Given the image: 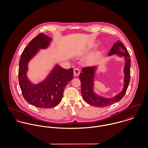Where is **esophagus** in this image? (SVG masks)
<instances>
[{"instance_id": "obj_1", "label": "esophagus", "mask_w": 148, "mask_h": 148, "mask_svg": "<svg viewBox=\"0 0 148 148\" xmlns=\"http://www.w3.org/2000/svg\"><path fill=\"white\" fill-rule=\"evenodd\" d=\"M73 73H74V76H79L80 74V70L78 68H75L73 70Z\"/></svg>"}]
</instances>
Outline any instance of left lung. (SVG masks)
Listing matches in <instances>:
<instances>
[{
	"label": "left lung",
	"mask_w": 148,
	"mask_h": 148,
	"mask_svg": "<svg viewBox=\"0 0 148 148\" xmlns=\"http://www.w3.org/2000/svg\"><path fill=\"white\" fill-rule=\"evenodd\" d=\"M113 55L124 58L125 65L124 67V85L122 90L114 97L108 98L101 96L95 92L94 82L97 65L90 67H85L82 69L79 78L82 84V95L85 101L90 106L96 107H105L117 103L122 99L127 92L129 84L130 74V56L127 48L120 41L115 42L110 49L108 56Z\"/></svg>",
	"instance_id": "obj_1"
}]
</instances>
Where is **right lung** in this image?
Listing matches in <instances>:
<instances>
[{"instance_id":"1","label":"right lung","mask_w":148,"mask_h":148,"mask_svg":"<svg viewBox=\"0 0 148 148\" xmlns=\"http://www.w3.org/2000/svg\"><path fill=\"white\" fill-rule=\"evenodd\" d=\"M52 39L43 33L34 38L22 52L19 61V83L27 102L40 108H51L61 101L65 86L73 78V69H66L56 64L47 77L34 84L27 77L28 63L40 49H47Z\"/></svg>"}]
</instances>
